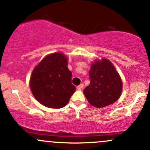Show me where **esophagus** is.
Here are the masks:
<instances>
[{
	"mask_svg": "<svg viewBox=\"0 0 150 150\" xmlns=\"http://www.w3.org/2000/svg\"><path fill=\"white\" fill-rule=\"evenodd\" d=\"M83 87H84L83 84H80V85L77 86V89H82V88H83Z\"/></svg>",
	"mask_w": 150,
	"mask_h": 150,
	"instance_id": "1",
	"label": "esophagus"
}]
</instances>
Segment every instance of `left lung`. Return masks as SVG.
Returning <instances> with one entry per match:
<instances>
[{"label": "left lung", "instance_id": "left-lung-1", "mask_svg": "<svg viewBox=\"0 0 150 150\" xmlns=\"http://www.w3.org/2000/svg\"><path fill=\"white\" fill-rule=\"evenodd\" d=\"M90 83L84 89L89 103L97 108L113 104L119 99L122 81L113 65L107 59L97 61L89 72Z\"/></svg>", "mask_w": 150, "mask_h": 150}]
</instances>
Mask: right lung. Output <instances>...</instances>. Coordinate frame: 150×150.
Here are the masks:
<instances>
[{"instance_id": "obj_1", "label": "right lung", "mask_w": 150, "mask_h": 150, "mask_svg": "<svg viewBox=\"0 0 150 150\" xmlns=\"http://www.w3.org/2000/svg\"><path fill=\"white\" fill-rule=\"evenodd\" d=\"M66 56L54 53L46 56L34 68L30 88L36 99L49 108H61L68 104L75 91L71 82Z\"/></svg>"}]
</instances>
